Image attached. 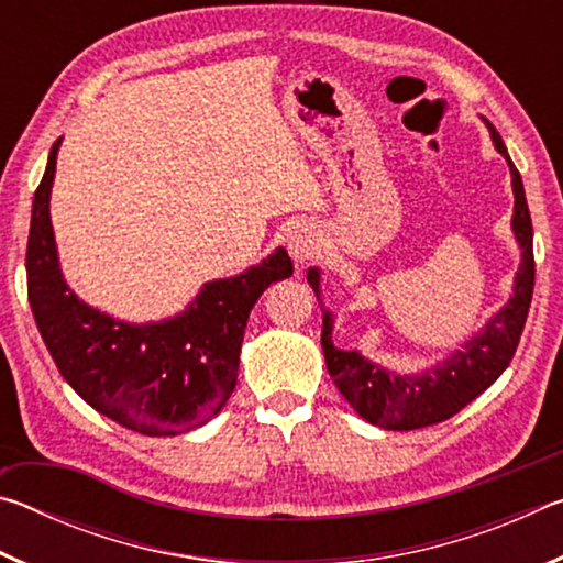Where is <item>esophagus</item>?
<instances>
[{"label":"esophagus","mask_w":563,"mask_h":563,"mask_svg":"<svg viewBox=\"0 0 563 563\" xmlns=\"http://www.w3.org/2000/svg\"><path fill=\"white\" fill-rule=\"evenodd\" d=\"M288 251L295 263H305L316 253V235H312L310 228H295L288 241Z\"/></svg>","instance_id":"esophagus-1"}]
</instances>
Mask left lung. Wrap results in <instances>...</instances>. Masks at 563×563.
Returning <instances> with one entry per match:
<instances>
[{
    "mask_svg": "<svg viewBox=\"0 0 563 563\" xmlns=\"http://www.w3.org/2000/svg\"><path fill=\"white\" fill-rule=\"evenodd\" d=\"M494 146L507 158L514 188L511 228L521 247V263L514 278V295L479 335L464 342L462 350L419 375H395L362 357L357 350L332 345V316L322 310V352L335 387L352 409L367 422L385 430H419L444 422L479 397L497 379L517 352L533 292V228L517 166L511 164L497 129L487 123ZM308 283L320 300V271H308Z\"/></svg>",
    "mask_w": 563,
    "mask_h": 563,
    "instance_id": "left-lung-1",
    "label": "left lung"
}]
</instances>
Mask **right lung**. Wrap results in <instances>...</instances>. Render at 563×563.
<instances>
[{
  "label": "right lung",
  "mask_w": 563,
  "mask_h": 563,
  "mask_svg": "<svg viewBox=\"0 0 563 563\" xmlns=\"http://www.w3.org/2000/svg\"><path fill=\"white\" fill-rule=\"evenodd\" d=\"M62 139L34 194L26 243V292L42 340L84 402L121 427L170 437L206 424L235 389L238 357L253 305L292 275L278 247L233 278L206 283L180 316L131 325L99 312L66 285L56 255L49 196Z\"/></svg>",
  "instance_id": "obj_1"
}]
</instances>
